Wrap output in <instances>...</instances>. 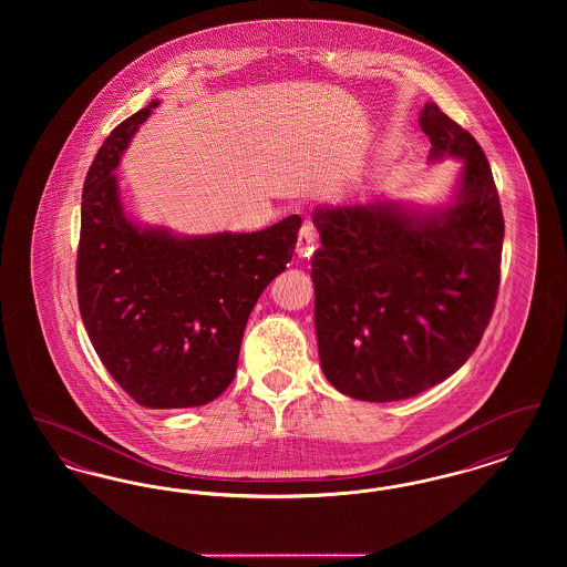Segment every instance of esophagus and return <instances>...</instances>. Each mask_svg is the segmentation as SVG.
Returning a JSON list of instances; mask_svg holds the SVG:
<instances>
[{"label": "esophagus", "mask_w": 567, "mask_h": 567, "mask_svg": "<svg viewBox=\"0 0 567 567\" xmlns=\"http://www.w3.org/2000/svg\"><path fill=\"white\" fill-rule=\"evenodd\" d=\"M317 243V231H315V225L312 223H303L299 234H297L296 252L297 257H310L312 255V248Z\"/></svg>", "instance_id": "34e87169"}]
</instances>
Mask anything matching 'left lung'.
Masks as SVG:
<instances>
[{
	"mask_svg": "<svg viewBox=\"0 0 567 567\" xmlns=\"http://www.w3.org/2000/svg\"><path fill=\"white\" fill-rule=\"evenodd\" d=\"M419 125L430 163L461 162L446 204L382 195L312 215L321 368L361 402L408 400L455 374L478 347L499 287L504 216L485 153L435 104Z\"/></svg>",
	"mask_w": 567,
	"mask_h": 567,
	"instance_id": "8db88e82",
	"label": "left lung"
}]
</instances>
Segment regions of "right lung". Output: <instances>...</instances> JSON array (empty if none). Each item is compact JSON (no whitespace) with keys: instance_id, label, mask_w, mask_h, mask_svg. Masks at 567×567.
<instances>
[{"instance_id":"obj_1","label":"right lung","mask_w":567,"mask_h":567,"mask_svg":"<svg viewBox=\"0 0 567 567\" xmlns=\"http://www.w3.org/2000/svg\"><path fill=\"white\" fill-rule=\"evenodd\" d=\"M104 140L82 187L79 306L110 377L155 410L216 400L236 377L244 327L257 299L293 257L299 216L250 234L181 236L125 213L118 167L140 125Z\"/></svg>"}]
</instances>
